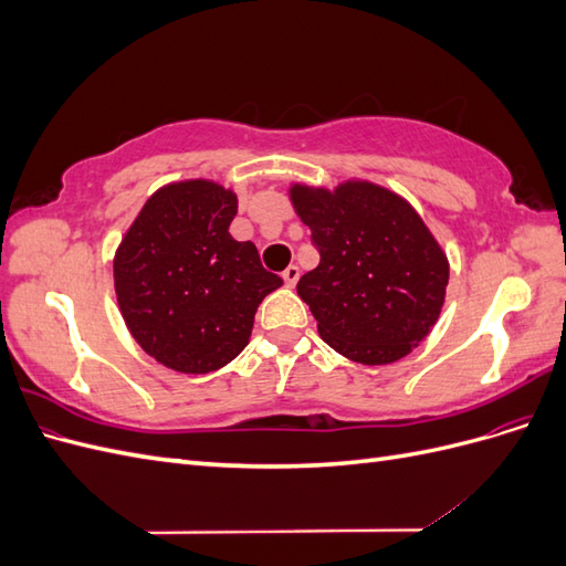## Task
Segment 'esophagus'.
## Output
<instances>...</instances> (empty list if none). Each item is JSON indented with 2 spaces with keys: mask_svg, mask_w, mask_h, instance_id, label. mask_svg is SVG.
Here are the masks:
<instances>
[{
  "mask_svg": "<svg viewBox=\"0 0 566 566\" xmlns=\"http://www.w3.org/2000/svg\"><path fill=\"white\" fill-rule=\"evenodd\" d=\"M283 281H285V285H287V287H295V285H297V281H300V266L290 264V266L283 271Z\"/></svg>",
  "mask_w": 566,
  "mask_h": 566,
  "instance_id": "esophagus-1",
  "label": "esophagus"
}]
</instances>
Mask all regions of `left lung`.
Masks as SVG:
<instances>
[{
    "label": "left lung",
    "mask_w": 566,
    "mask_h": 566,
    "mask_svg": "<svg viewBox=\"0 0 566 566\" xmlns=\"http://www.w3.org/2000/svg\"><path fill=\"white\" fill-rule=\"evenodd\" d=\"M297 214L321 254L297 295L318 333L356 364L399 361L430 335L449 285V262L418 212L375 184L335 191L290 188Z\"/></svg>",
    "instance_id": "1"
}]
</instances>
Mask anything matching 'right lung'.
<instances>
[{
    "label": "right lung",
    "instance_id": "add662e5",
    "mask_svg": "<svg viewBox=\"0 0 566 566\" xmlns=\"http://www.w3.org/2000/svg\"><path fill=\"white\" fill-rule=\"evenodd\" d=\"M235 193L214 181L153 193L117 248L115 293L129 333L163 366L202 375L241 354L256 306L281 287L229 224Z\"/></svg>",
    "mask_w": 566,
    "mask_h": 566
}]
</instances>
